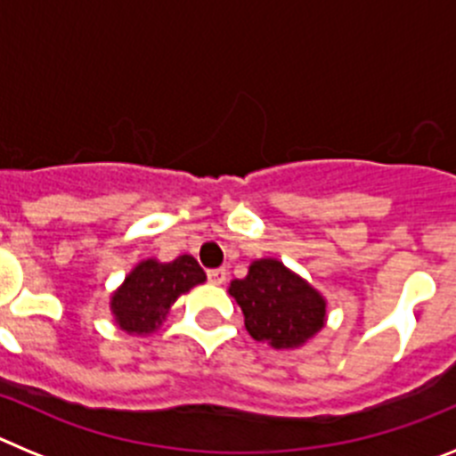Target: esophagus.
I'll use <instances>...</instances> for the list:
<instances>
[{"instance_id":"esophagus-1","label":"esophagus","mask_w":456,"mask_h":456,"mask_svg":"<svg viewBox=\"0 0 456 456\" xmlns=\"http://www.w3.org/2000/svg\"><path fill=\"white\" fill-rule=\"evenodd\" d=\"M225 276H228V272H225L224 267H219V269H208V281L212 285H221V283H225Z\"/></svg>"}]
</instances>
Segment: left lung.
Instances as JSON below:
<instances>
[{
    "label": "left lung",
    "mask_w": 456,
    "mask_h": 456,
    "mask_svg": "<svg viewBox=\"0 0 456 456\" xmlns=\"http://www.w3.org/2000/svg\"><path fill=\"white\" fill-rule=\"evenodd\" d=\"M253 340L273 349L304 345L324 326L326 304L320 292L278 260H257L247 278L231 283Z\"/></svg>",
    "instance_id": "left-lung-1"
}]
</instances>
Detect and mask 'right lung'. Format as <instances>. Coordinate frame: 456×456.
<instances>
[{"label":"right lung","mask_w":456,"mask_h":456,"mask_svg":"<svg viewBox=\"0 0 456 456\" xmlns=\"http://www.w3.org/2000/svg\"><path fill=\"white\" fill-rule=\"evenodd\" d=\"M203 281L205 272L191 256H178L171 263L146 260L125 278L111 299L116 322L127 333L155 331L173 301Z\"/></svg>","instance_id":"obj_1"}]
</instances>
